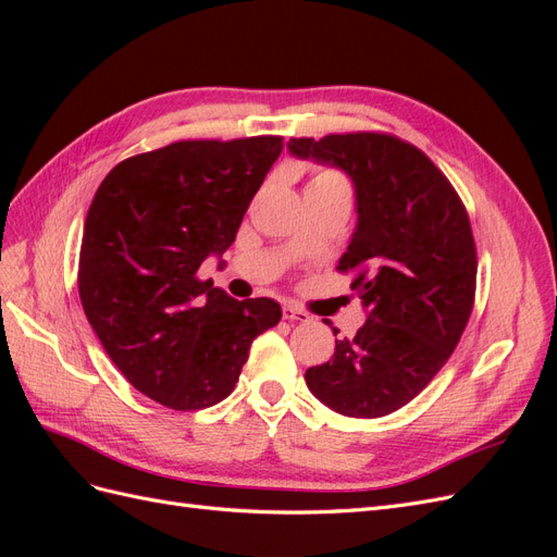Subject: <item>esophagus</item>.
Segmentation results:
<instances>
[{
  "label": "esophagus",
  "instance_id": "34e87169",
  "mask_svg": "<svg viewBox=\"0 0 557 557\" xmlns=\"http://www.w3.org/2000/svg\"><path fill=\"white\" fill-rule=\"evenodd\" d=\"M283 318L290 320V323H311V315L305 309H297L293 305L283 307Z\"/></svg>",
  "mask_w": 557,
  "mask_h": 557
}]
</instances>
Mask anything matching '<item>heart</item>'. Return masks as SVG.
Listing matches in <instances>:
<instances>
[{
	"label": "heart",
	"mask_w": 557,
	"mask_h": 557,
	"mask_svg": "<svg viewBox=\"0 0 557 557\" xmlns=\"http://www.w3.org/2000/svg\"><path fill=\"white\" fill-rule=\"evenodd\" d=\"M315 181H339V176H336L334 172H318V174L311 178V183H315Z\"/></svg>",
	"instance_id": "heart-1"
}]
</instances>
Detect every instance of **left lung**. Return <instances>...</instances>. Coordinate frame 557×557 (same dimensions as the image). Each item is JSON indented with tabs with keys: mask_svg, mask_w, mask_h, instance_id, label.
<instances>
[{
	"mask_svg": "<svg viewBox=\"0 0 557 557\" xmlns=\"http://www.w3.org/2000/svg\"><path fill=\"white\" fill-rule=\"evenodd\" d=\"M288 148L356 185L358 225L336 269L356 272L350 288L367 311L330 362L307 369V385L342 416H387L436 376L467 327L476 293L467 209L423 150L393 134H327Z\"/></svg>",
	"mask_w": 557,
	"mask_h": 557,
	"instance_id": "left-lung-1",
	"label": "left lung"
}]
</instances>
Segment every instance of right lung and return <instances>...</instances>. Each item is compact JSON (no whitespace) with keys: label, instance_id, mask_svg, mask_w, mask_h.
Instances as JSON below:
<instances>
[{"label":"right lung","instance_id":"1","mask_svg":"<svg viewBox=\"0 0 557 557\" xmlns=\"http://www.w3.org/2000/svg\"><path fill=\"white\" fill-rule=\"evenodd\" d=\"M283 137L174 141L115 164L83 227L78 295L121 374L174 411L223 401L278 301L232 299L197 269L232 246Z\"/></svg>","mask_w":557,"mask_h":557}]
</instances>
